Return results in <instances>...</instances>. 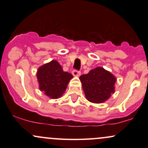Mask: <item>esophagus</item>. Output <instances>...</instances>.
<instances>
[{"label":"esophagus","instance_id":"34e87169","mask_svg":"<svg viewBox=\"0 0 148 148\" xmlns=\"http://www.w3.org/2000/svg\"><path fill=\"white\" fill-rule=\"evenodd\" d=\"M80 71H77V70H73L72 71V74L73 75V76H75V77H78V76L80 75Z\"/></svg>","mask_w":148,"mask_h":148}]
</instances>
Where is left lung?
Returning <instances> with one entry per match:
<instances>
[{"label":"left lung","mask_w":148,"mask_h":148,"mask_svg":"<svg viewBox=\"0 0 148 148\" xmlns=\"http://www.w3.org/2000/svg\"><path fill=\"white\" fill-rule=\"evenodd\" d=\"M83 90L89 101L95 103L105 102L114 92L116 77L101 67L92 70L79 77Z\"/></svg>","instance_id":"left-lung-1"}]
</instances>
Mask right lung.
I'll list each match as a JSON object with an SVG mask.
<instances>
[{
	"label": "right lung",
	"mask_w": 148,
	"mask_h": 148,
	"mask_svg": "<svg viewBox=\"0 0 148 148\" xmlns=\"http://www.w3.org/2000/svg\"><path fill=\"white\" fill-rule=\"evenodd\" d=\"M37 78L41 92L51 99H59L65 92L73 75L63 71L58 61L52 60L38 69Z\"/></svg>",
	"instance_id": "add662e5"
}]
</instances>
